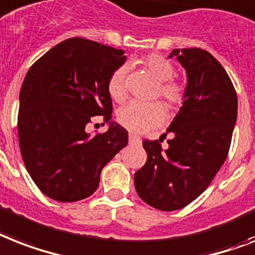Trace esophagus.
I'll return each mask as SVG.
<instances>
[{"label":"esophagus","mask_w":255,"mask_h":255,"mask_svg":"<svg viewBox=\"0 0 255 255\" xmlns=\"http://www.w3.org/2000/svg\"><path fill=\"white\" fill-rule=\"evenodd\" d=\"M140 137L133 133H129V144H140Z\"/></svg>","instance_id":"34e87169"}]
</instances>
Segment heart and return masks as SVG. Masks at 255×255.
Segmentation results:
<instances>
[{
    "instance_id": "b5f03b06",
    "label": "heart",
    "mask_w": 255,
    "mask_h": 255,
    "mask_svg": "<svg viewBox=\"0 0 255 255\" xmlns=\"http://www.w3.org/2000/svg\"><path fill=\"white\" fill-rule=\"evenodd\" d=\"M142 67L158 81V88L156 95L162 97L169 106L178 107L185 102L187 97V88L182 81L173 78L175 73L174 65L165 59L163 56L157 53H150L142 60ZM126 73L124 67H119L114 70L107 84L110 97L117 101L123 102L127 97V86H126ZM166 109L161 102L138 103L132 102L127 106L122 107L118 113V122L128 131L145 132L156 128L165 122Z\"/></svg>"
}]
</instances>
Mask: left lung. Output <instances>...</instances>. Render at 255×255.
<instances>
[{"mask_svg": "<svg viewBox=\"0 0 255 255\" xmlns=\"http://www.w3.org/2000/svg\"><path fill=\"white\" fill-rule=\"evenodd\" d=\"M169 57L185 68L187 97L166 133L142 141L148 158L133 178L138 196L161 211L181 210L210 186L228 156L237 119L235 86L214 56L182 48ZM167 133L173 137L163 149L160 142Z\"/></svg>", "mask_w": 255, "mask_h": 255, "instance_id": "obj_1", "label": "left lung"}]
</instances>
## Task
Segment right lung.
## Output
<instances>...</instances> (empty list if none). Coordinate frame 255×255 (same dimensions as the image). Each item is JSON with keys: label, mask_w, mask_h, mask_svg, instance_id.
<instances>
[{"label": "right lung", "mask_w": 255, "mask_h": 255, "mask_svg": "<svg viewBox=\"0 0 255 255\" xmlns=\"http://www.w3.org/2000/svg\"><path fill=\"white\" fill-rule=\"evenodd\" d=\"M124 61L123 49L70 38L27 72L18 113L20 154L35 185L51 199L77 202L92 195L103 167L127 145L126 128L111 122L107 89ZM98 115L110 127L92 136L87 124Z\"/></svg>", "instance_id": "1"}]
</instances>
